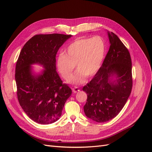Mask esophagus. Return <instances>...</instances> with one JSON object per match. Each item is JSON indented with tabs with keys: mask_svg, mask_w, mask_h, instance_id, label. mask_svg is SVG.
<instances>
[{
	"mask_svg": "<svg viewBox=\"0 0 152 152\" xmlns=\"http://www.w3.org/2000/svg\"><path fill=\"white\" fill-rule=\"evenodd\" d=\"M72 91H73V93H77V92H79L80 91L79 87H73V88H72Z\"/></svg>",
	"mask_w": 152,
	"mask_h": 152,
	"instance_id": "1",
	"label": "esophagus"
}]
</instances>
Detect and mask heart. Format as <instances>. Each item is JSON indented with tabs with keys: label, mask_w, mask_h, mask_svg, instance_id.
I'll return each instance as SVG.
<instances>
[{
	"label": "heart",
	"mask_w": 152,
	"mask_h": 152,
	"mask_svg": "<svg viewBox=\"0 0 152 152\" xmlns=\"http://www.w3.org/2000/svg\"><path fill=\"white\" fill-rule=\"evenodd\" d=\"M105 50L104 40L99 36L78 39L68 45L65 53L59 55L57 59L58 71L64 79L68 80L77 64L79 70L68 82L74 84L84 83L86 76L88 78L93 77L99 70Z\"/></svg>",
	"instance_id": "heart-1"
}]
</instances>
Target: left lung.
I'll return each mask as SVG.
<instances>
[{"label":"left lung","mask_w":152,"mask_h":152,"mask_svg":"<svg viewBox=\"0 0 152 152\" xmlns=\"http://www.w3.org/2000/svg\"><path fill=\"white\" fill-rule=\"evenodd\" d=\"M107 33L110 44L108 52L93 79L82 89L87 94L84 113L97 122L109 121L117 115L132 87L130 53L115 34Z\"/></svg>","instance_id":"1"}]
</instances>
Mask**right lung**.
Returning <instances> with one entry per match:
<instances>
[{"label": "right lung", "mask_w": 152, "mask_h": 152, "mask_svg": "<svg viewBox=\"0 0 152 152\" xmlns=\"http://www.w3.org/2000/svg\"><path fill=\"white\" fill-rule=\"evenodd\" d=\"M72 35L39 34L31 37L22 48L16 62L15 80L18 102L32 121L40 124L57 121L61 115L72 89L63 84L56 72L58 49ZM44 68L35 75L31 64Z\"/></svg>", "instance_id": "right-lung-1"}]
</instances>
